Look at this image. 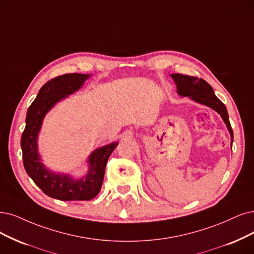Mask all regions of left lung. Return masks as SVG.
Listing matches in <instances>:
<instances>
[{
	"label": "left lung",
	"instance_id": "obj_1",
	"mask_svg": "<svg viewBox=\"0 0 254 254\" xmlns=\"http://www.w3.org/2000/svg\"><path fill=\"white\" fill-rule=\"evenodd\" d=\"M171 76L177 86L178 95H180L182 97H190L191 100L200 103V105L209 107L217 112L218 114H220L229 130L232 145L233 132L229 122L227 109L225 107L224 103L215 96L213 89L211 88L210 84L202 78L189 76V75L175 73L172 74Z\"/></svg>",
	"mask_w": 254,
	"mask_h": 254
}]
</instances>
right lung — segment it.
<instances>
[{"label":"right lung","instance_id":"add662e5","mask_svg":"<svg viewBox=\"0 0 254 254\" xmlns=\"http://www.w3.org/2000/svg\"><path fill=\"white\" fill-rule=\"evenodd\" d=\"M91 74L70 73L49 80L41 88L27 111L26 127L21 138L25 170L33 182L53 199L61 201H88L99 193L108 159L118 142L100 146L88 158V173L80 178L55 173L42 162L37 139L45 116L58 102L78 91Z\"/></svg>","mask_w":254,"mask_h":254}]
</instances>
